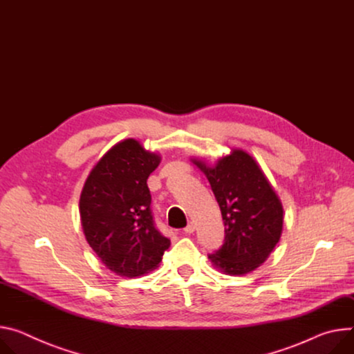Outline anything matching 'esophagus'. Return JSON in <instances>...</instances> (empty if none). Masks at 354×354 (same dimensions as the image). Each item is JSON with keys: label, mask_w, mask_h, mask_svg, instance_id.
Returning a JSON list of instances; mask_svg holds the SVG:
<instances>
[{"label": "esophagus", "mask_w": 354, "mask_h": 354, "mask_svg": "<svg viewBox=\"0 0 354 354\" xmlns=\"http://www.w3.org/2000/svg\"><path fill=\"white\" fill-rule=\"evenodd\" d=\"M194 230H195V225H194L192 222H189V223L184 227V232H185V233H188V234H189V233H192Z\"/></svg>", "instance_id": "esophagus-1"}]
</instances>
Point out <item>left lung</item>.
Masks as SVG:
<instances>
[{"label": "left lung", "instance_id": "1", "mask_svg": "<svg viewBox=\"0 0 354 354\" xmlns=\"http://www.w3.org/2000/svg\"><path fill=\"white\" fill-rule=\"evenodd\" d=\"M191 160L207 176L225 223L223 245L208 259L229 276L256 270L281 238L284 209L279 195L242 149H232L214 166L203 159Z\"/></svg>", "mask_w": 354, "mask_h": 354}]
</instances>
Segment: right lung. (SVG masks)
Masks as SVG:
<instances>
[{
  "instance_id": "1",
  "label": "right lung",
  "mask_w": 354,
  "mask_h": 354,
  "mask_svg": "<svg viewBox=\"0 0 354 354\" xmlns=\"http://www.w3.org/2000/svg\"><path fill=\"white\" fill-rule=\"evenodd\" d=\"M160 160V154L129 138L112 146L84 183L80 218L86 239L105 267L121 277L154 270L170 246L154 226L146 183Z\"/></svg>"
}]
</instances>
